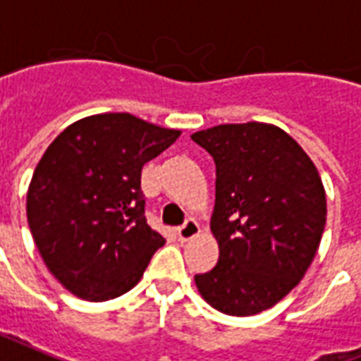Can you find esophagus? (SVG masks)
Masks as SVG:
<instances>
[{"label":"esophagus","mask_w":361,"mask_h":361,"mask_svg":"<svg viewBox=\"0 0 361 361\" xmlns=\"http://www.w3.org/2000/svg\"><path fill=\"white\" fill-rule=\"evenodd\" d=\"M199 233H200L199 224H197L195 219H187L185 224L181 225L180 229H178V240L180 242L191 240V238H195Z\"/></svg>","instance_id":"esophagus-1"}]
</instances>
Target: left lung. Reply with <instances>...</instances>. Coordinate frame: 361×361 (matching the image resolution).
<instances>
[{"mask_svg": "<svg viewBox=\"0 0 361 361\" xmlns=\"http://www.w3.org/2000/svg\"><path fill=\"white\" fill-rule=\"evenodd\" d=\"M216 162L210 229L219 246L212 271L195 274L210 307L254 316L295 288L326 227V191L314 162L282 128L217 125L192 134Z\"/></svg>", "mask_w": 361, "mask_h": 361, "instance_id": "obj_1", "label": "left lung"}]
</instances>
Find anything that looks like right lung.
I'll return each instance as SVG.
<instances>
[{
  "label": "right lung",
  "instance_id": "add662e5",
  "mask_svg": "<svg viewBox=\"0 0 361 361\" xmlns=\"http://www.w3.org/2000/svg\"><path fill=\"white\" fill-rule=\"evenodd\" d=\"M180 134L130 114H100L75 121L47 147L27 187V225L70 293L107 301L144 276L166 240L145 221L142 169Z\"/></svg>",
  "mask_w": 361,
  "mask_h": 361
}]
</instances>
